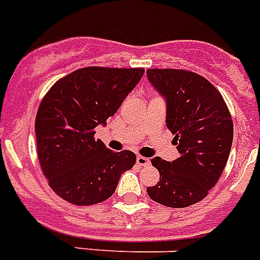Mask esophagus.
I'll return each instance as SVG.
<instances>
[{
	"label": "esophagus",
	"mask_w": 260,
	"mask_h": 260,
	"mask_svg": "<svg viewBox=\"0 0 260 260\" xmlns=\"http://www.w3.org/2000/svg\"><path fill=\"white\" fill-rule=\"evenodd\" d=\"M137 164L139 167H148L151 164V160L148 157H144V156H138L137 157Z\"/></svg>",
	"instance_id": "esophagus-1"
}]
</instances>
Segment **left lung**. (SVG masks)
Masks as SVG:
<instances>
[{"label": "left lung", "mask_w": 260, "mask_h": 260, "mask_svg": "<svg viewBox=\"0 0 260 260\" xmlns=\"http://www.w3.org/2000/svg\"><path fill=\"white\" fill-rule=\"evenodd\" d=\"M147 77L167 100V126L180 157L151 160L160 181L147 192L173 208L207 197L219 181L233 142V121L221 93L202 75L178 69H148Z\"/></svg>", "instance_id": "8db88e82"}]
</instances>
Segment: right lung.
Listing matches in <instances>:
<instances>
[{
    "label": "right lung",
    "mask_w": 260,
    "mask_h": 260,
    "mask_svg": "<svg viewBox=\"0 0 260 260\" xmlns=\"http://www.w3.org/2000/svg\"><path fill=\"white\" fill-rule=\"evenodd\" d=\"M144 74V69H79L61 78L39 105L36 146L50 189L75 206L113 195L123 172L134 167L132 151L113 152L95 127L105 125Z\"/></svg>",
    "instance_id": "1"
}]
</instances>
